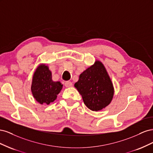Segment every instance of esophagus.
Returning a JSON list of instances; mask_svg holds the SVG:
<instances>
[{
  "mask_svg": "<svg viewBox=\"0 0 153 153\" xmlns=\"http://www.w3.org/2000/svg\"><path fill=\"white\" fill-rule=\"evenodd\" d=\"M64 85H65V86H66V87H71L73 86L72 82H69V81H68V82H66L65 84H64Z\"/></svg>",
  "mask_w": 153,
  "mask_h": 153,
  "instance_id": "obj_1",
  "label": "esophagus"
}]
</instances>
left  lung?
I'll list each match as a JSON object with an SVG mask.
<instances>
[{
    "label": "left lung",
    "mask_w": 153,
    "mask_h": 153,
    "mask_svg": "<svg viewBox=\"0 0 153 153\" xmlns=\"http://www.w3.org/2000/svg\"><path fill=\"white\" fill-rule=\"evenodd\" d=\"M75 87L87 107L96 112L106 107L114 94L112 80L103 64L98 60L80 74Z\"/></svg>",
    "instance_id": "left-lung-1"
}]
</instances>
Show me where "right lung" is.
I'll list each match as a JSON object with an SVG mask.
<instances>
[{"label":"right lung","instance_id":"obj_1","mask_svg":"<svg viewBox=\"0 0 153 153\" xmlns=\"http://www.w3.org/2000/svg\"><path fill=\"white\" fill-rule=\"evenodd\" d=\"M63 85L59 81L52 80V72L46 64L37 67L32 76L31 91L34 98L41 105L47 104L57 99Z\"/></svg>","mask_w":153,"mask_h":153}]
</instances>
